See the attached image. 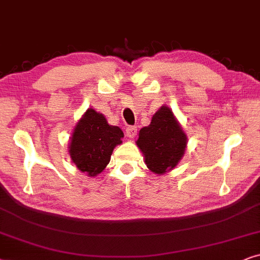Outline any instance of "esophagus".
<instances>
[{"instance_id":"obj_1","label":"esophagus","mask_w":260,"mask_h":260,"mask_svg":"<svg viewBox=\"0 0 260 260\" xmlns=\"http://www.w3.org/2000/svg\"><path fill=\"white\" fill-rule=\"evenodd\" d=\"M138 133V128L136 126H128L126 128V136L128 138H134Z\"/></svg>"}]
</instances>
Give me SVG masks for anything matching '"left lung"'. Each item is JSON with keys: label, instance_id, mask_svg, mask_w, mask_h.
<instances>
[{"label": "left lung", "instance_id": "1", "mask_svg": "<svg viewBox=\"0 0 260 260\" xmlns=\"http://www.w3.org/2000/svg\"><path fill=\"white\" fill-rule=\"evenodd\" d=\"M186 143L184 131L166 106L159 108L147 127L141 128L137 140L147 168L157 175L176 168L184 155Z\"/></svg>", "mask_w": 260, "mask_h": 260}]
</instances>
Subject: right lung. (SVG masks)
<instances>
[{"label": "right lung", "instance_id": "1", "mask_svg": "<svg viewBox=\"0 0 260 260\" xmlns=\"http://www.w3.org/2000/svg\"><path fill=\"white\" fill-rule=\"evenodd\" d=\"M123 132L110 126L103 114L88 109L76 123L69 145V153L78 170L95 177L109 164L116 145L122 144Z\"/></svg>", "mask_w": 260, "mask_h": 260}]
</instances>
